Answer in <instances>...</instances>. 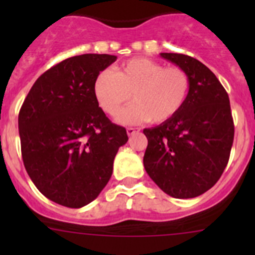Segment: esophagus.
<instances>
[{
  "label": "esophagus",
  "mask_w": 255,
  "mask_h": 255,
  "mask_svg": "<svg viewBox=\"0 0 255 255\" xmlns=\"http://www.w3.org/2000/svg\"><path fill=\"white\" fill-rule=\"evenodd\" d=\"M126 132H128V135H129V136H131V135L136 134V132H138V130L134 129V128H128V129H126Z\"/></svg>",
  "instance_id": "1"
}]
</instances>
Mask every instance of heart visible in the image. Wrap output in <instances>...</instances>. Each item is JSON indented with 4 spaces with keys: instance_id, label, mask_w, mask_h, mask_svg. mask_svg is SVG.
<instances>
[{
    "instance_id": "1",
    "label": "heart",
    "mask_w": 255,
    "mask_h": 255,
    "mask_svg": "<svg viewBox=\"0 0 255 255\" xmlns=\"http://www.w3.org/2000/svg\"><path fill=\"white\" fill-rule=\"evenodd\" d=\"M189 91L190 79L181 67H164L148 58L128 61L117 67L116 73L103 70L93 83L94 98L110 116L119 114L132 94L135 103L117 117L124 125L171 120L184 107Z\"/></svg>"
}]
</instances>
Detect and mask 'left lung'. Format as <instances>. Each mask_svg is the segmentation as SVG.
<instances>
[{
  "instance_id": "left-lung-1",
  "label": "left lung",
  "mask_w": 255,
  "mask_h": 255,
  "mask_svg": "<svg viewBox=\"0 0 255 255\" xmlns=\"http://www.w3.org/2000/svg\"><path fill=\"white\" fill-rule=\"evenodd\" d=\"M161 57L188 74L190 91L176 116L143 130L148 139L143 163L166 194L189 199L209 190L227 166L234 141L229 94L200 61L181 53Z\"/></svg>"
}]
</instances>
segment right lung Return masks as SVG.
I'll list each match as a JSON object with an SVG mask.
<instances>
[{
  "mask_svg": "<svg viewBox=\"0 0 255 255\" xmlns=\"http://www.w3.org/2000/svg\"><path fill=\"white\" fill-rule=\"evenodd\" d=\"M114 55L74 56L37 79L19 112L22 162L49 200L69 208L93 202L114 170L125 128L112 124L93 94L94 79Z\"/></svg>",
  "mask_w": 255,
  "mask_h": 255,
  "instance_id": "1",
  "label": "right lung"
}]
</instances>
